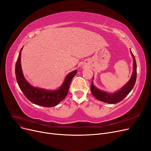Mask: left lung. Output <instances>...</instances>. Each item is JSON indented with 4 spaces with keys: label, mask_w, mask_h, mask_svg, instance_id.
<instances>
[{
    "label": "left lung",
    "mask_w": 151,
    "mask_h": 151,
    "mask_svg": "<svg viewBox=\"0 0 151 151\" xmlns=\"http://www.w3.org/2000/svg\"><path fill=\"white\" fill-rule=\"evenodd\" d=\"M131 55L132 56L133 59V72L132 76H131L129 80L124 85V86L119 90L115 91L114 93H108L107 91H104L101 89H98L93 84V80L92 81L91 85V93L93 94L97 100H99L103 102L108 103L110 104H115L122 101L124 97H125L132 91L134 86L136 75H137V67H136V62L134 55L133 54L132 50H130ZM94 76L93 77V80Z\"/></svg>",
    "instance_id": "8db88e82"
}]
</instances>
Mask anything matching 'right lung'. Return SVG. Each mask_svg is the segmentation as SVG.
<instances>
[{"label":"right lung","mask_w":151,"mask_h":151,"mask_svg":"<svg viewBox=\"0 0 151 151\" xmlns=\"http://www.w3.org/2000/svg\"><path fill=\"white\" fill-rule=\"evenodd\" d=\"M19 53L15 65V75L18 86L27 99L38 106L52 107L57 106L67 96L71 81L77 73V70L69 73L57 89H45L31 85L24 76L21 64L22 50Z\"/></svg>","instance_id":"obj_1"}]
</instances>
